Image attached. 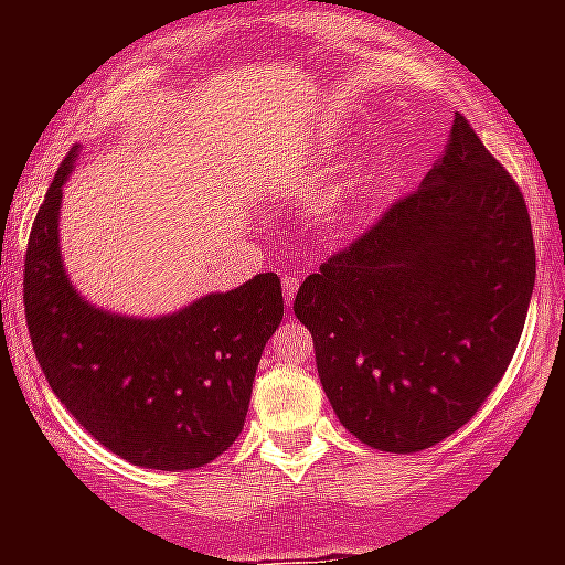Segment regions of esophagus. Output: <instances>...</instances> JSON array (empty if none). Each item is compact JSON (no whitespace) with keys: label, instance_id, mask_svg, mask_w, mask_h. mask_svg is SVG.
<instances>
[{"label":"esophagus","instance_id":"esophagus-1","mask_svg":"<svg viewBox=\"0 0 565 565\" xmlns=\"http://www.w3.org/2000/svg\"><path fill=\"white\" fill-rule=\"evenodd\" d=\"M297 288H299L297 274H286V277H282V291H286L288 306H291V299H294V294H297Z\"/></svg>","mask_w":565,"mask_h":565}]
</instances>
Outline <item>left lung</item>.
I'll list each match as a JSON object with an SVG mask.
<instances>
[{"instance_id": "left-lung-1", "label": "left lung", "mask_w": 565, "mask_h": 565, "mask_svg": "<svg viewBox=\"0 0 565 565\" xmlns=\"http://www.w3.org/2000/svg\"><path fill=\"white\" fill-rule=\"evenodd\" d=\"M535 239L512 174L456 115L444 158L299 286L328 402L373 450L418 452L463 427L515 356Z\"/></svg>"}]
</instances>
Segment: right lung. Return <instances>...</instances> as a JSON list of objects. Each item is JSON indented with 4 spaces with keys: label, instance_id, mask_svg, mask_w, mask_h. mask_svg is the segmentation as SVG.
Returning <instances> with one entry per match:
<instances>
[{
    "label": "right lung",
    "instance_id": "1",
    "mask_svg": "<svg viewBox=\"0 0 565 565\" xmlns=\"http://www.w3.org/2000/svg\"><path fill=\"white\" fill-rule=\"evenodd\" d=\"M70 149L24 254V319L47 384L89 436L135 467L198 469L243 433L263 348L282 319L277 274L209 294L183 311L129 319L70 286L58 254Z\"/></svg>",
    "mask_w": 565,
    "mask_h": 565
}]
</instances>
